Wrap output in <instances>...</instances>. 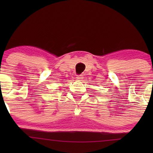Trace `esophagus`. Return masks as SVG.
Wrapping results in <instances>:
<instances>
[{
  "instance_id": "34e87169",
  "label": "esophagus",
  "mask_w": 153,
  "mask_h": 153,
  "mask_svg": "<svg viewBox=\"0 0 153 153\" xmlns=\"http://www.w3.org/2000/svg\"><path fill=\"white\" fill-rule=\"evenodd\" d=\"M83 79V75H79V76H77L76 77V79L79 81H82Z\"/></svg>"
}]
</instances>
